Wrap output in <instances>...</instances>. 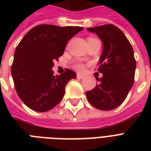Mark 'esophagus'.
<instances>
[{
  "mask_svg": "<svg viewBox=\"0 0 151 151\" xmlns=\"http://www.w3.org/2000/svg\"><path fill=\"white\" fill-rule=\"evenodd\" d=\"M84 78H85V76L81 75V74H78V75H77V78H78V79H83Z\"/></svg>",
  "mask_w": 151,
  "mask_h": 151,
  "instance_id": "esophagus-1",
  "label": "esophagus"
}]
</instances>
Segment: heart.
I'll use <instances>...</instances> for the list:
<instances>
[{
  "instance_id": "b5f03b06",
  "label": "heart",
  "mask_w": 151,
  "mask_h": 151,
  "mask_svg": "<svg viewBox=\"0 0 151 151\" xmlns=\"http://www.w3.org/2000/svg\"><path fill=\"white\" fill-rule=\"evenodd\" d=\"M73 68L78 72H83L85 70V65L81 63H77L73 65Z\"/></svg>"
}]
</instances>
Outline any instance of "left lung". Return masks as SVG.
I'll return each instance as SVG.
<instances>
[{
    "label": "left lung",
    "instance_id": "1",
    "mask_svg": "<svg viewBox=\"0 0 151 151\" xmlns=\"http://www.w3.org/2000/svg\"><path fill=\"white\" fill-rule=\"evenodd\" d=\"M103 43L100 66L103 73L99 85L86 92V96L96 109L110 110L119 106L126 99L135 80L136 61L133 48L124 33L112 24L87 28Z\"/></svg>",
    "mask_w": 151,
    "mask_h": 151
}]
</instances>
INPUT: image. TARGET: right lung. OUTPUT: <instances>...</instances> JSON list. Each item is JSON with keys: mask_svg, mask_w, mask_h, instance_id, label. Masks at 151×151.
<instances>
[{"mask_svg": "<svg viewBox=\"0 0 151 151\" xmlns=\"http://www.w3.org/2000/svg\"><path fill=\"white\" fill-rule=\"evenodd\" d=\"M83 29L38 25L18 45L11 72L18 96L31 110L45 112L63 98L66 84L77 74L66 68L63 73L54 76L53 62L63 55L68 41Z\"/></svg>", "mask_w": 151, "mask_h": 151, "instance_id": "1", "label": "right lung"}]
</instances>
